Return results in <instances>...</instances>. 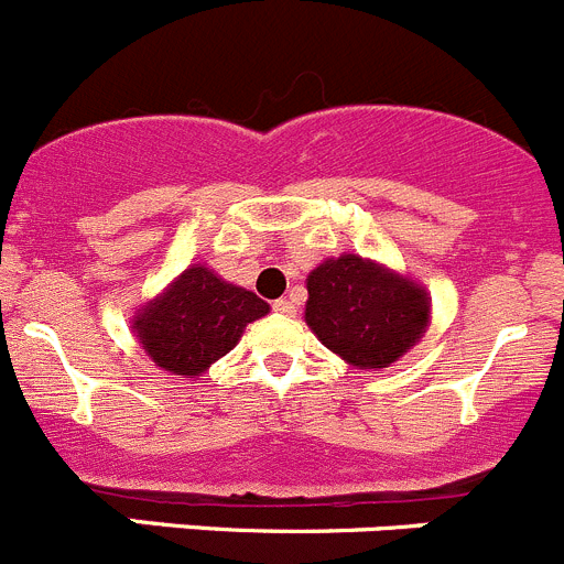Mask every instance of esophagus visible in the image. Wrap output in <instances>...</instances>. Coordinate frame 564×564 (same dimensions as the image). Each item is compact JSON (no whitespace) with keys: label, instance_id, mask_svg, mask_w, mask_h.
<instances>
[{"label":"esophagus","instance_id":"obj_1","mask_svg":"<svg viewBox=\"0 0 564 564\" xmlns=\"http://www.w3.org/2000/svg\"><path fill=\"white\" fill-rule=\"evenodd\" d=\"M273 310H276V313H282V315H293L296 313V304H293V299H276V302H273Z\"/></svg>","mask_w":564,"mask_h":564}]
</instances>
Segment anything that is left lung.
<instances>
[{
    "label": "left lung",
    "mask_w": 564,
    "mask_h": 564,
    "mask_svg": "<svg viewBox=\"0 0 564 564\" xmlns=\"http://www.w3.org/2000/svg\"><path fill=\"white\" fill-rule=\"evenodd\" d=\"M304 321L354 368H388L426 332L432 302L415 279L359 254L321 262L307 276Z\"/></svg>",
    "instance_id": "1"
}]
</instances>
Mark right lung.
I'll return each mask as SVG.
<instances>
[{
  "label": "right lung",
  "instance_id": "1",
  "mask_svg": "<svg viewBox=\"0 0 564 564\" xmlns=\"http://www.w3.org/2000/svg\"><path fill=\"white\" fill-rule=\"evenodd\" d=\"M268 310L246 288L229 285L207 265H191L138 310L132 332L154 366L193 379L232 351L246 324L262 318Z\"/></svg>",
  "mask_w": 564,
  "mask_h": 564
}]
</instances>
